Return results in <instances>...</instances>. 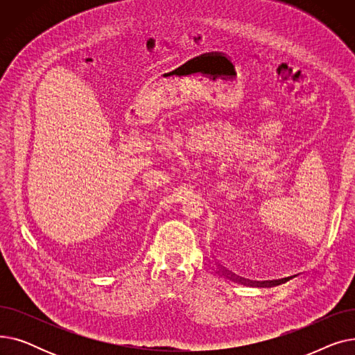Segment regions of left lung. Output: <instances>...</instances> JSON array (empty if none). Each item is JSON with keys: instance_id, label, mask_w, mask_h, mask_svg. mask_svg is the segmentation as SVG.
I'll return each instance as SVG.
<instances>
[{"instance_id": "left-lung-1", "label": "left lung", "mask_w": 355, "mask_h": 355, "mask_svg": "<svg viewBox=\"0 0 355 355\" xmlns=\"http://www.w3.org/2000/svg\"><path fill=\"white\" fill-rule=\"evenodd\" d=\"M229 275V273H227ZM236 281H239V282H241V284H250V285H259V286H272V285H279V284H282V282H285V281H288V279H281V281H270V282H249V281H245V279H241V277H239V279H236Z\"/></svg>"}]
</instances>
